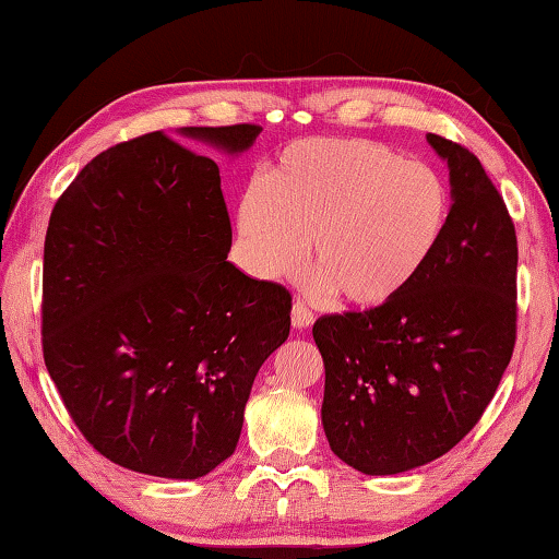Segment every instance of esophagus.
Listing matches in <instances>:
<instances>
[{"label":"esophagus","mask_w":559,"mask_h":559,"mask_svg":"<svg viewBox=\"0 0 559 559\" xmlns=\"http://www.w3.org/2000/svg\"><path fill=\"white\" fill-rule=\"evenodd\" d=\"M313 313H310V310L302 306L300 300H296L293 302V310H290V323H293V328L296 330H306V328H310L313 325Z\"/></svg>","instance_id":"esophagus-1"}]
</instances>
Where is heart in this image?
I'll use <instances>...</instances> for the list:
<instances>
[{
    "label": "heart",
    "instance_id": "heart-1",
    "mask_svg": "<svg viewBox=\"0 0 559 559\" xmlns=\"http://www.w3.org/2000/svg\"><path fill=\"white\" fill-rule=\"evenodd\" d=\"M239 234L263 278L296 276L308 251L313 286L374 310L404 296L447 239L451 189L439 169L374 140L288 145L239 202Z\"/></svg>",
    "mask_w": 559,
    "mask_h": 559
}]
</instances>
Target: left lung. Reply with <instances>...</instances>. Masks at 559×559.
<instances>
[{"mask_svg": "<svg viewBox=\"0 0 559 559\" xmlns=\"http://www.w3.org/2000/svg\"><path fill=\"white\" fill-rule=\"evenodd\" d=\"M427 140L451 182L439 253L390 306L313 325L328 443L367 476H396L456 447L493 400L515 345L518 239L503 197L466 147Z\"/></svg>", "mask_w": 559, "mask_h": 559, "instance_id": "8db88e82", "label": "left lung"}]
</instances>
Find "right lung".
Segmentation results:
<instances>
[{
	"label": "right lung",
	"mask_w": 559,
	"mask_h": 559,
	"mask_svg": "<svg viewBox=\"0 0 559 559\" xmlns=\"http://www.w3.org/2000/svg\"><path fill=\"white\" fill-rule=\"evenodd\" d=\"M236 157L259 126L179 128ZM212 157L147 132L106 150L56 202L44 243V362L93 449L194 480L234 453L251 384L290 333V293L226 261Z\"/></svg>",
	"instance_id": "add662e5"
}]
</instances>
